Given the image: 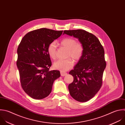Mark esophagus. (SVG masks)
I'll return each instance as SVG.
<instances>
[{"mask_svg":"<svg viewBox=\"0 0 125 125\" xmlns=\"http://www.w3.org/2000/svg\"><path fill=\"white\" fill-rule=\"evenodd\" d=\"M61 73V75L62 76H65L66 75H67V73H64V72H61V73Z\"/></svg>","mask_w":125,"mask_h":125,"instance_id":"obj_1","label":"esophagus"}]
</instances>
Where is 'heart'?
Listing matches in <instances>:
<instances>
[{
	"label": "heart",
	"mask_w": 125,
	"mask_h": 125,
	"mask_svg": "<svg viewBox=\"0 0 125 125\" xmlns=\"http://www.w3.org/2000/svg\"><path fill=\"white\" fill-rule=\"evenodd\" d=\"M60 44L68 49L67 57H70L74 61H77L81 58L83 52V48L82 45L79 42H77L75 39L71 37L65 38L61 41ZM48 51L50 56L52 59H55L56 58V43L55 42H53L50 44ZM70 58L56 61L54 63V67L61 72L69 70L73 65V62Z\"/></svg>",
	"instance_id": "obj_1"
}]
</instances>
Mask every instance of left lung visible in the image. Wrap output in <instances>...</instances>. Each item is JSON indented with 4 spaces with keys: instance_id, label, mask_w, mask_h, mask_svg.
Instances as JSON below:
<instances>
[{
    "instance_id": "8db88e82",
    "label": "left lung",
    "mask_w": 125,
    "mask_h": 125,
    "mask_svg": "<svg viewBox=\"0 0 125 125\" xmlns=\"http://www.w3.org/2000/svg\"><path fill=\"white\" fill-rule=\"evenodd\" d=\"M63 34L77 38L83 48L81 58L69 72L73 81L69 85L68 89L76 101L87 102L97 94L102 84L106 67L104 49L98 39L85 30H64Z\"/></svg>"
}]
</instances>
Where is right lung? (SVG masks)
<instances>
[{"label":"right lung","instance_id":"obj_1","mask_svg":"<svg viewBox=\"0 0 125 125\" xmlns=\"http://www.w3.org/2000/svg\"><path fill=\"white\" fill-rule=\"evenodd\" d=\"M62 32L45 28L35 30L23 37L18 47L17 66L21 85L33 99L40 100L48 97L54 80L60 76L59 71H49L52 61L48 49Z\"/></svg>","mask_w":125,"mask_h":125}]
</instances>
